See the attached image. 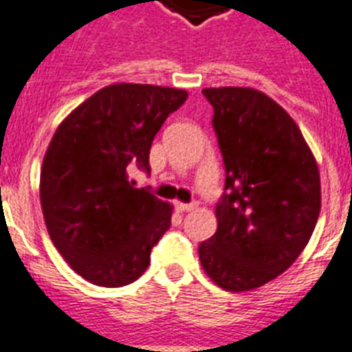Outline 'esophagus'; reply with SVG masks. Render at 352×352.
<instances>
[{
    "label": "esophagus",
    "mask_w": 352,
    "mask_h": 352,
    "mask_svg": "<svg viewBox=\"0 0 352 352\" xmlns=\"http://www.w3.org/2000/svg\"><path fill=\"white\" fill-rule=\"evenodd\" d=\"M177 211L181 212H186V211H193L195 208H197V202H191V204H182V202H177L175 204Z\"/></svg>",
    "instance_id": "34e87169"
}]
</instances>
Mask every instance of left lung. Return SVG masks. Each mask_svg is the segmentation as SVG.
Returning a JSON list of instances; mask_svg holds the SVG:
<instances>
[{
	"mask_svg": "<svg viewBox=\"0 0 352 352\" xmlns=\"http://www.w3.org/2000/svg\"><path fill=\"white\" fill-rule=\"evenodd\" d=\"M202 93L214 111L226 193L199 258L223 290H254L292 267L311 238L320 212L317 161L290 114L261 91Z\"/></svg>",
	"mask_w": 352,
	"mask_h": 352,
	"instance_id": "obj_1",
	"label": "left lung"
}]
</instances>
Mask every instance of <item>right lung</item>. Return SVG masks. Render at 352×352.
<instances>
[{
	"label": "right lung",
	"mask_w": 352,
	"mask_h": 352,
	"mask_svg": "<svg viewBox=\"0 0 352 352\" xmlns=\"http://www.w3.org/2000/svg\"><path fill=\"white\" fill-rule=\"evenodd\" d=\"M188 98L182 89L112 84L71 112L41 170L50 238L73 270L96 286L134 283L171 223V206L134 188L126 166L150 171V146Z\"/></svg>",
	"instance_id": "obj_1"
}]
</instances>
